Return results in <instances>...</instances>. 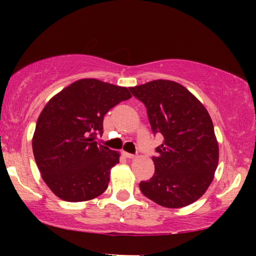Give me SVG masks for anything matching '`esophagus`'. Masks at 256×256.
Listing matches in <instances>:
<instances>
[{
	"instance_id": "1",
	"label": "esophagus",
	"mask_w": 256,
	"mask_h": 256,
	"mask_svg": "<svg viewBox=\"0 0 256 256\" xmlns=\"http://www.w3.org/2000/svg\"><path fill=\"white\" fill-rule=\"evenodd\" d=\"M122 155H124V156L128 158H134V154H130V152H122Z\"/></svg>"
}]
</instances>
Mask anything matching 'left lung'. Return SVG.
<instances>
[{"label": "left lung", "instance_id": "1", "mask_svg": "<svg viewBox=\"0 0 256 256\" xmlns=\"http://www.w3.org/2000/svg\"><path fill=\"white\" fill-rule=\"evenodd\" d=\"M130 91L146 107L152 134L164 136L152 158L154 176L140 182V192L162 207L192 204L208 189L218 167L219 146L210 113L172 80L158 79Z\"/></svg>", "mask_w": 256, "mask_h": 256}]
</instances>
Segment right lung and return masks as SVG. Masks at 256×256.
Masks as SVG:
<instances>
[{"label":"right lung","instance_id":"obj_1","mask_svg":"<svg viewBox=\"0 0 256 256\" xmlns=\"http://www.w3.org/2000/svg\"><path fill=\"white\" fill-rule=\"evenodd\" d=\"M131 98L128 88L79 79L49 100L38 116L32 150L44 183L67 202L89 201L107 189L119 152L95 142L110 108Z\"/></svg>","mask_w":256,"mask_h":256}]
</instances>
